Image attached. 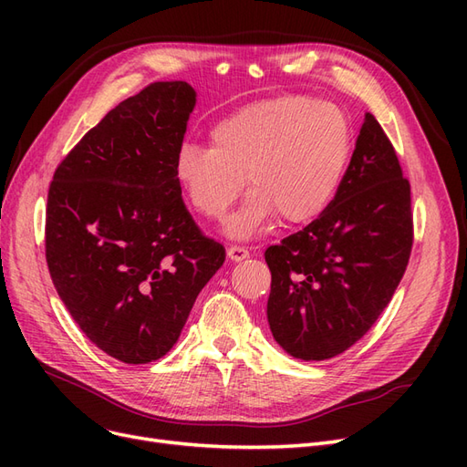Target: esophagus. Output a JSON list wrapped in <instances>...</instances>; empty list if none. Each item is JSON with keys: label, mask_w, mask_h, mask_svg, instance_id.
I'll return each mask as SVG.
<instances>
[{"label": "esophagus", "mask_w": 467, "mask_h": 467, "mask_svg": "<svg viewBox=\"0 0 467 467\" xmlns=\"http://www.w3.org/2000/svg\"><path fill=\"white\" fill-rule=\"evenodd\" d=\"M228 257H230V261L239 263V261H244V259L249 257V251L244 245H230L228 247Z\"/></svg>", "instance_id": "1"}]
</instances>
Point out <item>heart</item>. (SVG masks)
<instances>
[{
  "instance_id": "1",
  "label": "heart",
  "mask_w": 467,
  "mask_h": 467,
  "mask_svg": "<svg viewBox=\"0 0 467 467\" xmlns=\"http://www.w3.org/2000/svg\"><path fill=\"white\" fill-rule=\"evenodd\" d=\"M355 148L347 112L306 95L249 103L210 129V146L185 142L173 163L179 189L194 212L220 220L242 194L244 206L225 223L237 239L255 237L282 218L309 223L333 202Z\"/></svg>"
}]
</instances>
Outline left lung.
<instances>
[{"instance_id": "8db88e82", "label": "left lung", "mask_w": 467, "mask_h": 467, "mask_svg": "<svg viewBox=\"0 0 467 467\" xmlns=\"http://www.w3.org/2000/svg\"><path fill=\"white\" fill-rule=\"evenodd\" d=\"M411 247V185L384 129L366 112L329 208L265 251L276 343L300 360L350 348L389 304Z\"/></svg>"}]
</instances>
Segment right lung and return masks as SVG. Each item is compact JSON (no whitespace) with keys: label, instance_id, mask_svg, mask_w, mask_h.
<instances>
[{"label":"right lung","instance_id":"add662e5","mask_svg":"<svg viewBox=\"0 0 467 467\" xmlns=\"http://www.w3.org/2000/svg\"><path fill=\"white\" fill-rule=\"evenodd\" d=\"M196 93L155 81L107 112L56 167L47 263L67 312L109 357L167 355L196 296L225 261L173 175Z\"/></svg>","mask_w":467,"mask_h":467}]
</instances>
